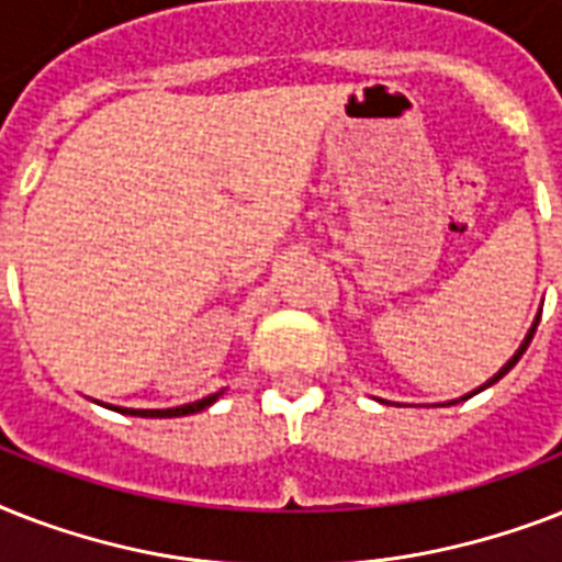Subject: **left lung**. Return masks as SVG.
Wrapping results in <instances>:
<instances>
[{
	"instance_id": "left-lung-1",
	"label": "left lung",
	"mask_w": 562,
	"mask_h": 562,
	"mask_svg": "<svg viewBox=\"0 0 562 562\" xmlns=\"http://www.w3.org/2000/svg\"><path fill=\"white\" fill-rule=\"evenodd\" d=\"M537 324H540V317H537V321H533V326H531V333H528V338H525V341H522V347H519V350H516V356H514V359L507 361L505 368L498 370V373H496V375H493V379H490V382H487V384H484V387H490V384H493V382H498V379H502V375H505V373H507V370L514 368L516 361L522 359V352H525V350H528V344H531L533 333H537ZM484 387H479V391H484ZM479 391H472V393H479ZM472 393H470V396H472ZM470 396H463V400H470Z\"/></svg>"
}]
</instances>
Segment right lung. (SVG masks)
I'll list each match as a JSON object with an SVG mask.
<instances>
[{
	"label": "right lung",
	"instance_id": "add662e5",
	"mask_svg": "<svg viewBox=\"0 0 562 562\" xmlns=\"http://www.w3.org/2000/svg\"><path fill=\"white\" fill-rule=\"evenodd\" d=\"M218 400V393H212L206 400L189 402V405H180V408H157V411H134V408H119L122 414H134V417H187V414H194V411H203L206 405Z\"/></svg>",
	"mask_w": 562,
	"mask_h": 562
}]
</instances>
